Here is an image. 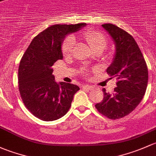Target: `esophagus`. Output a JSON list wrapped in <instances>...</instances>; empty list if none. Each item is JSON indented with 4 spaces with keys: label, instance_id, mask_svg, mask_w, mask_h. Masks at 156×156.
<instances>
[{
    "label": "esophagus",
    "instance_id": "obj_1",
    "mask_svg": "<svg viewBox=\"0 0 156 156\" xmlns=\"http://www.w3.org/2000/svg\"><path fill=\"white\" fill-rule=\"evenodd\" d=\"M93 88L94 87L92 86H89V85H85V86H83V89L86 90H91L93 89Z\"/></svg>",
    "mask_w": 156,
    "mask_h": 156
}]
</instances>
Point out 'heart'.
Here are the masks:
<instances>
[{
	"mask_svg": "<svg viewBox=\"0 0 156 156\" xmlns=\"http://www.w3.org/2000/svg\"><path fill=\"white\" fill-rule=\"evenodd\" d=\"M85 39L93 50L102 49L104 50L107 45V39L102 33L94 30H87L83 33ZM76 44V39L73 35L65 37L62 43V50L64 55L69 56L72 54Z\"/></svg>",
	"mask_w": 156,
	"mask_h": 156,
	"instance_id": "b5f03b06",
	"label": "heart"
}]
</instances>
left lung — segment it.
Returning <instances> with one entry per match:
<instances>
[{
  "label": "left lung",
  "mask_w": 156,
  "mask_h": 156,
  "mask_svg": "<svg viewBox=\"0 0 156 156\" xmlns=\"http://www.w3.org/2000/svg\"><path fill=\"white\" fill-rule=\"evenodd\" d=\"M102 27L113 38L115 53L107 73L117 80L113 93L104 91V99L95 104L101 114L111 119L123 118L140 103L148 83V68L142 52L131 34L113 24Z\"/></svg>",
  "instance_id": "left-lung-1"
}]
</instances>
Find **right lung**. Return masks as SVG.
Masks as SVG:
<instances>
[{
	"mask_svg": "<svg viewBox=\"0 0 156 156\" xmlns=\"http://www.w3.org/2000/svg\"><path fill=\"white\" fill-rule=\"evenodd\" d=\"M86 25H52L34 38L22 56L18 74L19 92L26 108L37 118L54 121L70 109L80 88L71 83H56L52 67L63 58L62 44L65 36Z\"/></svg>",
	"mask_w": 156,
	"mask_h": 156,
	"instance_id": "right-lung-1",
	"label": "right lung"
}]
</instances>
